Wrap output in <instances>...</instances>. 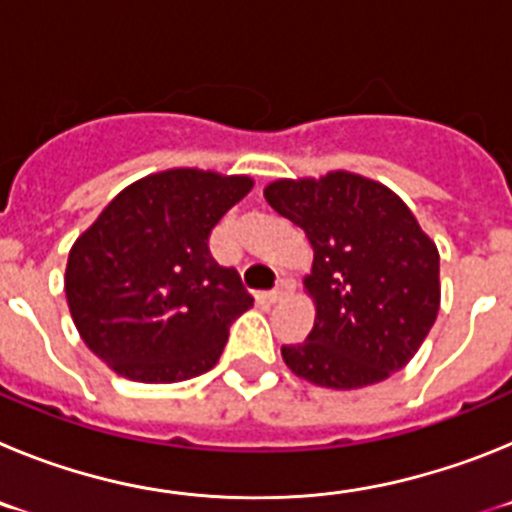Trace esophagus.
<instances>
[{"instance_id": "34e87169", "label": "esophagus", "mask_w": 512, "mask_h": 512, "mask_svg": "<svg viewBox=\"0 0 512 512\" xmlns=\"http://www.w3.org/2000/svg\"><path fill=\"white\" fill-rule=\"evenodd\" d=\"M292 289H295V284L289 282V279H279L277 287L271 289V292H266L264 300H266V302H279V300H282V297L292 295Z\"/></svg>"}]
</instances>
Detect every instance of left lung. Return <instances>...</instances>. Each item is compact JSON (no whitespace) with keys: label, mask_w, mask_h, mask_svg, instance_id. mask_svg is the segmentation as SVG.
I'll return each instance as SVG.
<instances>
[{"label":"left lung","mask_w":512,"mask_h":512,"mask_svg":"<svg viewBox=\"0 0 512 512\" xmlns=\"http://www.w3.org/2000/svg\"><path fill=\"white\" fill-rule=\"evenodd\" d=\"M264 197L305 230L315 259L305 289L315 325L282 346L284 364L320 387L356 390L400 372L441 305L438 248L384 184L348 171L279 179Z\"/></svg>","instance_id":"1"}]
</instances>
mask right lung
<instances>
[{"mask_svg": "<svg viewBox=\"0 0 512 512\" xmlns=\"http://www.w3.org/2000/svg\"><path fill=\"white\" fill-rule=\"evenodd\" d=\"M251 187L248 176L161 171L122 189L76 238L66 264L71 318L120 377L184 382L217 364L253 297L207 241Z\"/></svg>", "mask_w": 512, "mask_h": 512, "instance_id": "right-lung-1", "label": "right lung"}]
</instances>
